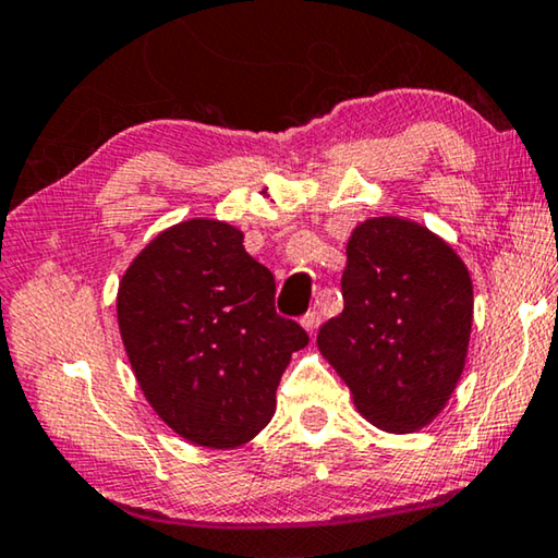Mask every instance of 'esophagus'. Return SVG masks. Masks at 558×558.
Instances as JSON below:
<instances>
[{"label": "esophagus", "instance_id": "34e87169", "mask_svg": "<svg viewBox=\"0 0 558 558\" xmlns=\"http://www.w3.org/2000/svg\"><path fill=\"white\" fill-rule=\"evenodd\" d=\"M319 325H322V314L319 312H306L302 317V327L306 329V335H310V337L317 335Z\"/></svg>", "mask_w": 558, "mask_h": 558}]
</instances>
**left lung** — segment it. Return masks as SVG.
I'll return each instance as SVG.
<instances>
[{
  "label": "left lung",
  "instance_id": "left-lung-1",
  "mask_svg": "<svg viewBox=\"0 0 558 558\" xmlns=\"http://www.w3.org/2000/svg\"><path fill=\"white\" fill-rule=\"evenodd\" d=\"M344 310L317 347L354 408L385 433H415L448 405L463 375L473 281L456 248L427 226L375 216L347 241Z\"/></svg>",
  "mask_w": 558,
  "mask_h": 558
}]
</instances>
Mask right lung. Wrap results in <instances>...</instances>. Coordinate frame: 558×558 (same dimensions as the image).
Instances as JSON below:
<instances>
[{
	"mask_svg": "<svg viewBox=\"0 0 558 558\" xmlns=\"http://www.w3.org/2000/svg\"><path fill=\"white\" fill-rule=\"evenodd\" d=\"M274 277L219 219L168 226L118 287V327L156 415L193 446L229 450L277 410L292 352L310 337L274 310Z\"/></svg>",
	"mask_w": 558,
	"mask_h": 558,
	"instance_id": "add662e5",
	"label": "right lung"
}]
</instances>
